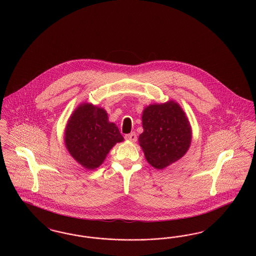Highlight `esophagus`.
I'll return each instance as SVG.
<instances>
[{
    "instance_id": "esophagus-1",
    "label": "esophagus",
    "mask_w": 256,
    "mask_h": 256,
    "mask_svg": "<svg viewBox=\"0 0 256 256\" xmlns=\"http://www.w3.org/2000/svg\"><path fill=\"white\" fill-rule=\"evenodd\" d=\"M126 139L128 140V141H130V142H135V141L137 140V136H136V134H134V132L126 134Z\"/></svg>"
}]
</instances>
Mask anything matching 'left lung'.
<instances>
[{"label": "left lung", "instance_id": "obj_1", "mask_svg": "<svg viewBox=\"0 0 256 256\" xmlns=\"http://www.w3.org/2000/svg\"><path fill=\"white\" fill-rule=\"evenodd\" d=\"M144 132L138 141L146 161L162 170L182 158L192 141V128L182 106L174 100L152 104L142 113Z\"/></svg>", "mask_w": 256, "mask_h": 256}]
</instances>
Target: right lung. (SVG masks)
I'll return each mask as SVG.
<instances>
[{"mask_svg":"<svg viewBox=\"0 0 256 256\" xmlns=\"http://www.w3.org/2000/svg\"><path fill=\"white\" fill-rule=\"evenodd\" d=\"M122 141L118 126L108 121L106 110L89 102L74 110L64 132L67 150L87 170L100 167L110 150Z\"/></svg>","mask_w":256,"mask_h":256,"instance_id":"1","label":"right lung"}]
</instances>
